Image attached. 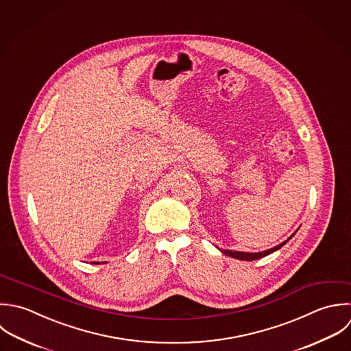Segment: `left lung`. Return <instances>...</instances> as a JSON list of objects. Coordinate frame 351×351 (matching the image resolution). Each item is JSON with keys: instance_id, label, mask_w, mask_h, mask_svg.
Segmentation results:
<instances>
[{"instance_id": "left-lung-1", "label": "left lung", "mask_w": 351, "mask_h": 351, "mask_svg": "<svg viewBox=\"0 0 351 351\" xmlns=\"http://www.w3.org/2000/svg\"><path fill=\"white\" fill-rule=\"evenodd\" d=\"M291 237H293V235H291ZM291 237H290V238H291ZM290 238H289V239H290ZM289 239L285 241L283 243H280L279 246H276V247H274V249H269V250H265V252H261V253H243V252H231V250H221V252H223L224 254L230 256V257H234V258H238V260H242V261H253V260H258V258H261V257H265V256H268V254H271V253L279 250L283 245H286V243L289 242Z\"/></svg>"}]
</instances>
